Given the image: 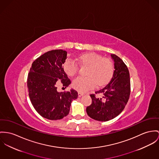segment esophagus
<instances>
[{"mask_svg":"<svg viewBox=\"0 0 159 159\" xmlns=\"http://www.w3.org/2000/svg\"><path fill=\"white\" fill-rule=\"evenodd\" d=\"M83 95H84V93H80V92H79V93H78V96H79V97H81V96H83Z\"/></svg>","mask_w":159,"mask_h":159,"instance_id":"34e87169","label":"esophagus"}]
</instances>
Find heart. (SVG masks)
<instances>
[{"label": "heart", "instance_id": "1", "mask_svg": "<svg viewBox=\"0 0 159 159\" xmlns=\"http://www.w3.org/2000/svg\"><path fill=\"white\" fill-rule=\"evenodd\" d=\"M77 61L82 66H88L87 77H79L73 82V86L80 92H86L93 89L96 86L107 84L112 77L114 72V64L109 58L102 57L93 52L80 54ZM63 71L70 77L75 75L79 71V66L75 61L67 59L63 64Z\"/></svg>", "mask_w": 159, "mask_h": 159}]
</instances>
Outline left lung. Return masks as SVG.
<instances>
[{
	"label": "left lung",
	"instance_id": "8db88e82",
	"mask_svg": "<svg viewBox=\"0 0 159 159\" xmlns=\"http://www.w3.org/2000/svg\"><path fill=\"white\" fill-rule=\"evenodd\" d=\"M114 61V72L109 84L95 93L102 98L90 94L92 103L87 107L86 112L92 119L101 122L108 121L117 117L125 108L129 98L131 84L127 66L116 54H111Z\"/></svg>",
	"mask_w": 159,
	"mask_h": 159
}]
</instances>
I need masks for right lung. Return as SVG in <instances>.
Here are the masks:
<instances>
[{"mask_svg": "<svg viewBox=\"0 0 159 159\" xmlns=\"http://www.w3.org/2000/svg\"><path fill=\"white\" fill-rule=\"evenodd\" d=\"M67 52L62 49L48 51L33 62L27 78V87L31 102L43 117L59 120L66 116L71 103L77 98L75 90L58 92L57 85L61 83L68 87L71 84L63 69Z\"/></svg>", "mask_w": 159, "mask_h": 159, "instance_id": "obj_1", "label": "right lung"}]
</instances>
